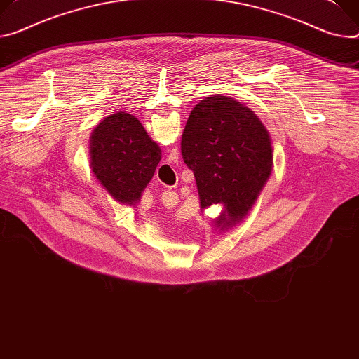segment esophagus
Instances as JSON below:
<instances>
[{
  "instance_id": "obj_1",
  "label": "esophagus",
  "mask_w": 359,
  "mask_h": 359,
  "mask_svg": "<svg viewBox=\"0 0 359 359\" xmlns=\"http://www.w3.org/2000/svg\"><path fill=\"white\" fill-rule=\"evenodd\" d=\"M161 198H163V203L170 206V208H173V206L177 203V201H179L177 194H176L175 191H172V190H168V191L163 193Z\"/></svg>"
}]
</instances>
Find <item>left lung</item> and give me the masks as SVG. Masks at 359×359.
<instances>
[{"label":"left lung","mask_w":359,"mask_h":359,"mask_svg":"<svg viewBox=\"0 0 359 359\" xmlns=\"http://www.w3.org/2000/svg\"><path fill=\"white\" fill-rule=\"evenodd\" d=\"M182 156L196 179L202 209L223 205V231L241 222L268 182L272 144L257 116L226 95L201 100L187 118Z\"/></svg>","instance_id":"1"}]
</instances>
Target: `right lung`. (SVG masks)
Segmentation results:
<instances>
[{"mask_svg": "<svg viewBox=\"0 0 359 359\" xmlns=\"http://www.w3.org/2000/svg\"><path fill=\"white\" fill-rule=\"evenodd\" d=\"M91 170L111 196L135 206L151 180L161 151L142 123L126 111L106 117L90 137Z\"/></svg>", "mask_w": 359, "mask_h": 359, "instance_id": "add662e5", "label": "right lung"}]
</instances>
